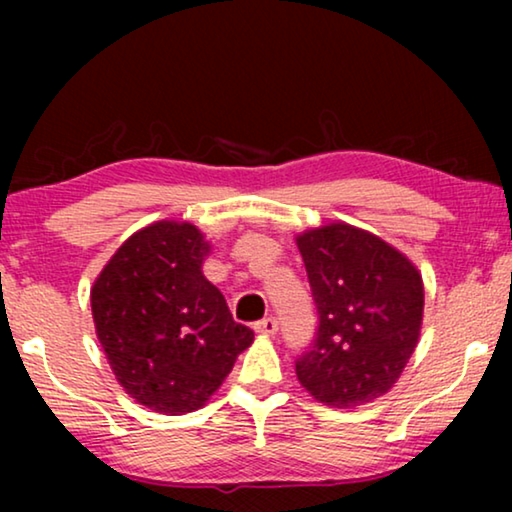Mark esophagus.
<instances>
[{
    "label": "esophagus",
    "mask_w": 512,
    "mask_h": 512,
    "mask_svg": "<svg viewBox=\"0 0 512 512\" xmlns=\"http://www.w3.org/2000/svg\"><path fill=\"white\" fill-rule=\"evenodd\" d=\"M254 328H256V333H261V335H275L279 324H277L275 317H265V319L258 321Z\"/></svg>",
    "instance_id": "obj_1"
}]
</instances>
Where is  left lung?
<instances>
[{
    "instance_id": "obj_1",
    "label": "left lung",
    "mask_w": 512,
    "mask_h": 512,
    "mask_svg": "<svg viewBox=\"0 0 512 512\" xmlns=\"http://www.w3.org/2000/svg\"><path fill=\"white\" fill-rule=\"evenodd\" d=\"M319 326L296 375L319 403L354 408L387 394L415 352L419 270L368 230L331 223L298 235Z\"/></svg>"
}]
</instances>
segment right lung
<instances>
[{"label": "right lung", "mask_w": 512, "mask_h": 512, "mask_svg": "<svg viewBox=\"0 0 512 512\" xmlns=\"http://www.w3.org/2000/svg\"><path fill=\"white\" fill-rule=\"evenodd\" d=\"M209 254L193 223H151L121 244L90 291L97 340L121 387L146 408H202L254 331L202 275Z\"/></svg>", "instance_id": "obj_1"}]
</instances>
